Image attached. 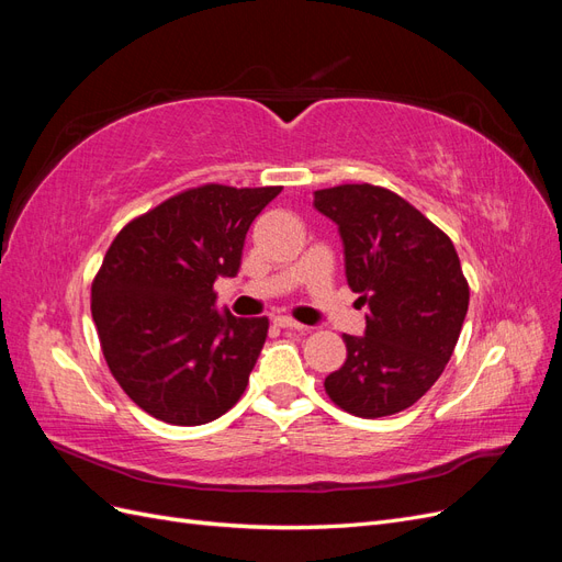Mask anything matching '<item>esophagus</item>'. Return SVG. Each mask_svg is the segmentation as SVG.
Returning a JSON list of instances; mask_svg holds the SVG:
<instances>
[{"instance_id": "34e87169", "label": "esophagus", "mask_w": 562, "mask_h": 562, "mask_svg": "<svg viewBox=\"0 0 562 562\" xmlns=\"http://www.w3.org/2000/svg\"><path fill=\"white\" fill-rule=\"evenodd\" d=\"M274 326H279V328H283V330H304L302 323L293 321L291 316H277V318H274Z\"/></svg>"}]
</instances>
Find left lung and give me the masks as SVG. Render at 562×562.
<instances>
[{
  "label": "left lung",
  "mask_w": 562,
  "mask_h": 562,
  "mask_svg": "<svg viewBox=\"0 0 562 562\" xmlns=\"http://www.w3.org/2000/svg\"><path fill=\"white\" fill-rule=\"evenodd\" d=\"M339 227L347 283L368 304L366 335H342L345 366L323 382L345 413L375 419L417 403L446 370L469 310L450 236L380 184L314 192Z\"/></svg>",
  "instance_id": "8db88e82"
}]
</instances>
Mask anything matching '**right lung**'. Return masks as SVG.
<instances>
[{
    "instance_id": "1",
    "label": "right lung",
    "mask_w": 562,
    "mask_h": 562,
    "mask_svg": "<svg viewBox=\"0 0 562 562\" xmlns=\"http://www.w3.org/2000/svg\"><path fill=\"white\" fill-rule=\"evenodd\" d=\"M281 190L190 187L114 236L91 314L110 372L147 415L199 427L244 396L269 318L217 314L213 283L239 271L250 223Z\"/></svg>"
}]
</instances>
